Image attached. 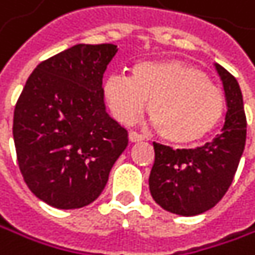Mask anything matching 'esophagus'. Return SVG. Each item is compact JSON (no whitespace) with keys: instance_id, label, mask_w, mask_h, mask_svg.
Wrapping results in <instances>:
<instances>
[{"instance_id":"esophagus-1","label":"esophagus","mask_w":255,"mask_h":255,"mask_svg":"<svg viewBox=\"0 0 255 255\" xmlns=\"http://www.w3.org/2000/svg\"><path fill=\"white\" fill-rule=\"evenodd\" d=\"M129 139H130V142H139V141L144 139V136H142L141 133L135 132V130H130V132H129Z\"/></svg>"}]
</instances>
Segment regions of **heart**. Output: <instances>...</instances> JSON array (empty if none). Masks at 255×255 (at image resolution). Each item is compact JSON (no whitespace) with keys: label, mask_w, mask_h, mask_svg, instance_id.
I'll list each match as a JSON object with an SVG mask.
<instances>
[{"label":"heart","mask_w":255,"mask_h":255,"mask_svg":"<svg viewBox=\"0 0 255 255\" xmlns=\"http://www.w3.org/2000/svg\"><path fill=\"white\" fill-rule=\"evenodd\" d=\"M104 96L113 116L132 123L145 108L161 135L174 144H191L209 135L226 110L222 90L197 67L177 60L141 61L126 73L110 75Z\"/></svg>","instance_id":"heart-1"}]
</instances>
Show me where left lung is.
Segmentation results:
<instances>
[{"instance_id":"1","label":"left lung","mask_w":255,"mask_h":255,"mask_svg":"<svg viewBox=\"0 0 255 255\" xmlns=\"http://www.w3.org/2000/svg\"><path fill=\"white\" fill-rule=\"evenodd\" d=\"M227 101L226 123L213 141L197 148H171L153 142L148 177L153 200L164 210L195 216L212 209L230 188L247 141L244 98L236 78L215 63Z\"/></svg>"}]
</instances>
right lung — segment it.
<instances>
[{
    "instance_id": "right-lung-1",
    "label": "right lung",
    "mask_w": 255,
    "mask_h": 255,
    "mask_svg": "<svg viewBox=\"0 0 255 255\" xmlns=\"http://www.w3.org/2000/svg\"><path fill=\"white\" fill-rule=\"evenodd\" d=\"M117 46L75 45L29 75L17 99L13 138L19 170L37 198L57 209L96 200L128 145L107 113L102 78Z\"/></svg>"
}]
</instances>
